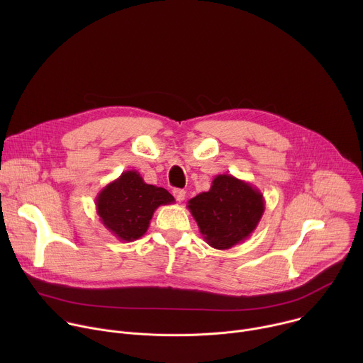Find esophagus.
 <instances>
[{"mask_svg": "<svg viewBox=\"0 0 363 363\" xmlns=\"http://www.w3.org/2000/svg\"><path fill=\"white\" fill-rule=\"evenodd\" d=\"M174 196L178 202H182L185 199V191L184 189H174Z\"/></svg>", "mask_w": 363, "mask_h": 363, "instance_id": "esophagus-1", "label": "esophagus"}]
</instances>
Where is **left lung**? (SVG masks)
<instances>
[{"mask_svg": "<svg viewBox=\"0 0 363 363\" xmlns=\"http://www.w3.org/2000/svg\"><path fill=\"white\" fill-rule=\"evenodd\" d=\"M186 208L206 242L217 250H228L257 228L266 202L260 189L250 182L220 174L213 179L210 191L191 198Z\"/></svg>", "mask_w": 363, "mask_h": 363, "instance_id": "1", "label": "left lung"}]
</instances>
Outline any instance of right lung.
<instances>
[{
    "label": "right lung",
    "instance_id": "1",
    "mask_svg": "<svg viewBox=\"0 0 363 363\" xmlns=\"http://www.w3.org/2000/svg\"><path fill=\"white\" fill-rule=\"evenodd\" d=\"M174 196L161 186L149 185L135 169L125 171L96 196V211L101 224L118 240L130 242L149 228L155 210L174 203Z\"/></svg>",
    "mask_w": 363,
    "mask_h": 363
}]
</instances>
